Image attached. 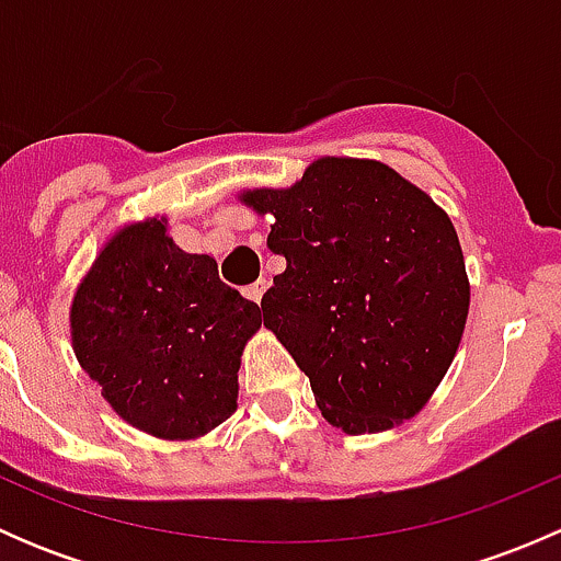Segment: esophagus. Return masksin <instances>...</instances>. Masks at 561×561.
I'll list each match as a JSON object with an SVG mask.
<instances>
[{"mask_svg":"<svg viewBox=\"0 0 561 561\" xmlns=\"http://www.w3.org/2000/svg\"><path fill=\"white\" fill-rule=\"evenodd\" d=\"M265 287H268V282H265V279H257V282H252V285L244 287V296L249 298V301L260 304V298H263Z\"/></svg>","mask_w":561,"mask_h":561,"instance_id":"34e87169","label":"esophagus"}]
</instances>
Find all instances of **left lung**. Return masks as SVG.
I'll use <instances>...</instances> for the list:
<instances>
[{
    "mask_svg": "<svg viewBox=\"0 0 561 561\" xmlns=\"http://www.w3.org/2000/svg\"><path fill=\"white\" fill-rule=\"evenodd\" d=\"M239 201L287 260L263 325L312 382L322 417L377 434L415 417L448 375L469 314L448 214L386 162L320 157L290 186Z\"/></svg>",
    "mask_w": 561,
    "mask_h": 561,
    "instance_id": "obj_1",
    "label": "left lung"
}]
</instances>
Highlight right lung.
Listing matches in <instances>:
<instances>
[{
    "label": "right lung",
    "mask_w": 561,
    "mask_h": 561,
    "mask_svg": "<svg viewBox=\"0 0 561 561\" xmlns=\"http://www.w3.org/2000/svg\"><path fill=\"white\" fill-rule=\"evenodd\" d=\"M260 325L257 304L219 279L211 254L175 247L160 214L105 241L70 307L76 358L111 410L175 443L233 415L241 355Z\"/></svg>",
    "instance_id": "obj_1"
}]
</instances>
